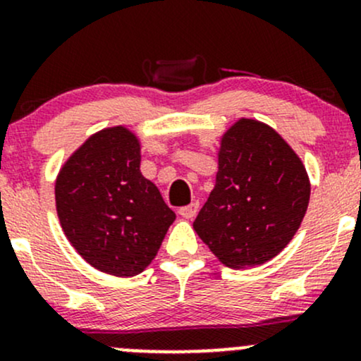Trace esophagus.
Segmentation results:
<instances>
[{"mask_svg":"<svg viewBox=\"0 0 361 361\" xmlns=\"http://www.w3.org/2000/svg\"><path fill=\"white\" fill-rule=\"evenodd\" d=\"M197 208H200V204L195 201V203L188 204V207L179 208V215L184 216V219H195L196 213H197Z\"/></svg>","mask_w":361,"mask_h":361,"instance_id":"34e87169","label":"esophagus"}]
</instances>
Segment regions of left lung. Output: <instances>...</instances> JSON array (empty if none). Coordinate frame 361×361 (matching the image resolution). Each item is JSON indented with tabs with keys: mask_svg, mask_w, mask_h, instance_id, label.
I'll use <instances>...</instances> for the list:
<instances>
[{
	"mask_svg": "<svg viewBox=\"0 0 361 361\" xmlns=\"http://www.w3.org/2000/svg\"><path fill=\"white\" fill-rule=\"evenodd\" d=\"M308 201L298 154L272 127L241 118L224 134L215 188L192 227L224 265H262L288 246Z\"/></svg>",
	"mask_w": 361,
	"mask_h": 361,
	"instance_id": "obj_1",
	"label": "left lung"
}]
</instances>
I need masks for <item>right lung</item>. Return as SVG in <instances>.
Returning <instances> with one entry per match:
<instances>
[{"label":"right lung","mask_w":361,"mask_h":361,"mask_svg":"<svg viewBox=\"0 0 361 361\" xmlns=\"http://www.w3.org/2000/svg\"><path fill=\"white\" fill-rule=\"evenodd\" d=\"M139 165L137 137L126 127H111L68 158L55 185L68 241L89 265L117 277L141 274L176 220Z\"/></svg>","instance_id":"right-lung-1"}]
</instances>
